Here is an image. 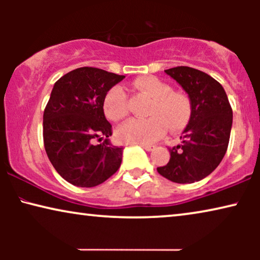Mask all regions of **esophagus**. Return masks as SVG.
I'll return each mask as SVG.
<instances>
[{"mask_svg": "<svg viewBox=\"0 0 260 260\" xmlns=\"http://www.w3.org/2000/svg\"><path fill=\"white\" fill-rule=\"evenodd\" d=\"M141 147L143 148V149H145V150H147V151H151V150H154L155 145H151V144H141Z\"/></svg>", "mask_w": 260, "mask_h": 260, "instance_id": "1", "label": "esophagus"}]
</instances>
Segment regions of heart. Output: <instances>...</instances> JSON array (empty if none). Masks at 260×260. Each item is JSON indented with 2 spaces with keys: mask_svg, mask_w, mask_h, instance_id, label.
I'll use <instances>...</instances> for the list:
<instances>
[{
  "mask_svg": "<svg viewBox=\"0 0 260 260\" xmlns=\"http://www.w3.org/2000/svg\"><path fill=\"white\" fill-rule=\"evenodd\" d=\"M133 86L147 94L152 101L147 115L149 118H131L117 129V137L124 143L145 144L162 137L167 126L172 131L182 130L189 123L193 106L186 93L173 91L169 84L156 77H141L134 80ZM103 109L111 120H120L129 112L125 90L116 85L106 92Z\"/></svg>",
  "mask_w": 260,
  "mask_h": 260,
  "instance_id": "1",
  "label": "heart"
}]
</instances>
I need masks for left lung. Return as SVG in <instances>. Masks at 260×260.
Wrapping results in <instances>:
<instances>
[{
	"instance_id": "obj_1",
	"label": "left lung",
	"mask_w": 260,
	"mask_h": 260,
	"mask_svg": "<svg viewBox=\"0 0 260 260\" xmlns=\"http://www.w3.org/2000/svg\"><path fill=\"white\" fill-rule=\"evenodd\" d=\"M165 72L188 93L193 112L183 130L182 144L169 149L170 159L158 167L163 177L176 183H193L220 165L229 147L233 112L223 87L214 78L188 66Z\"/></svg>"
}]
</instances>
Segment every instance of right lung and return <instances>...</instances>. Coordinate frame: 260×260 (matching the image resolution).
<instances>
[{
	"label": "right lung",
	"mask_w": 260,
	"mask_h": 260,
	"mask_svg": "<svg viewBox=\"0 0 260 260\" xmlns=\"http://www.w3.org/2000/svg\"><path fill=\"white\" fill-rule=\"evenodd\" d=\"M124 78L80 67L54 84L44 111L45 150L59 175L73 186L95 187L119 169L123 148L110 143L112 125L105 118L103 102ZM103 138V144H93Z\"/></svg>",
	"instance_id": "obj_1"
}]
</instances>
